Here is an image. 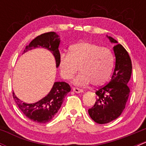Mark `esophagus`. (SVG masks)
<instances>
[{
	"label": "esophagus",
	"mask_w": 146,
	"mask_h": 146,
	"mask_svg": "<svg viewBox=\"0 0 146 146\" xmlns=\"http://www.w3.org/2000/svg\"><path fill=\"white\" fill-rule=\"evenodd\" d=\"M73 90L75 92H76V93H80V92H83V90H82L79 89V88H73Z\"/></svg>",
	"instance_id": "esophagus-1"
}]
</instances>
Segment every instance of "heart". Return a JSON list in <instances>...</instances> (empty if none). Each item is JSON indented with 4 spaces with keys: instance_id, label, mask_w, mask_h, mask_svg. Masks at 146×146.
Masks as SVG:
<instances>
[{
    "instance_id": "obj_1",
    "label": "heart",
    "mask_w": 146,
    "mask_h": 146,
    "mask_svg": "<svg viewBox=\"0 0 146 146\" xmlns=\"http://www.w3.org/2000/svg\"><path fill=\"white\" fill-rule=\"evenodd\" d=\"M114 63V55L109 48L87 42L70 46L68 55L61 54L58 58L60 73L64 79H71L79 68L80 73L73 80L77 85L90 82L93 86L103 85L111 76Z\"/></svg>"
}]
</instances>
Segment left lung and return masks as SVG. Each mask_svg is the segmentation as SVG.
<instances>
[{
	"mask_svg": "<svg viewBox=\"0 0 146 146\" xmlns=\"http://www.w3.org/2000/svg\"><path fill=\"white\" fill-rule=\"evenodd\" d=\"M107 36L111 43L116 44L113 48L115 68L110 82L95 92L98 99L93 107L88 110L91 119L100 124L110 123L123 112L130 93L127 84L132 72L131 60L126 50L117 40Z\"/></svg>",
	"mask_w": 146,
	"mask_h": 146,
	"instance_id": "8db88e82",
	"label": "left lung"
}]
</instances>
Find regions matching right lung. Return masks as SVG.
Wrapping results in <instances>:
<instances>
[{"instance_id": "1", "label": "right lung", "mask_w": 146, "mask_h": 146, "mask_svg": "<svg viewBox=\"0 0 146 146\" xmlns=\"http://www.w3.org/2000/svg\"><path fill=\"white\" fill-rule=\"evenodd\" d=\"M60 44L59 36L54 32H47L36 36L25 47L24 53L36 48L42 47L51 51L56 60V66L58 67V58L60 52L58 46ZM70 91V87L65 82H55L52 88L45 96L39 101L32 104L23 102L15 95L13 99L15 101L22 112L31 120L40 123L50 121L56 114L65 97Z\"/></svg>"}]
</instances>
